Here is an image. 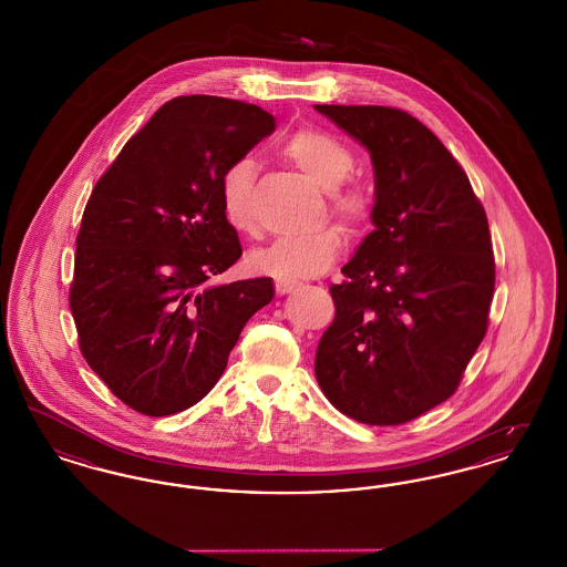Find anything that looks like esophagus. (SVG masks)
<instances>
[{
  "label": "esophagus",
  "instance_id": "obj_1",
  "mask_svg": "<svg viewBox=\"0 0 567 567\" xmlns=\"http://www.w3.org/2000/svg\"><path fill=\"white\" fill-rule=\"evenodd\" d=\"M297 282L296 280H276L274 282V289H276V293L278 296H285V293H291L293 289H296Z\"/></svg>",
  "mask_w": 567,
  "mask_h": 567
}]
</instances>
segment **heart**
<instances>
[{"label":"heart","instance_id":"1","mask_svg":"<svg viewBox=\"0 0 567 567\" xmlns=\"http://www.w3.org/2000/svg\"><path fill=\"white\" fill-rule=\"evenodd\" d=\"M280 159L308 178L319 189L329 190V210L347 227L359 229L372 216V197L359 183L347 181L354 169L351 148L336 135L306 127L291 135L278 151ZM252 163L248 159L227 165L220 176V206L225 220L243 236H257V218L250 204ZM347 236L340 227L329 225L306 238L278 240L255 250L248 261L252 270L280 280L319 276L340 257Z\"/></svg>","mask_w":567,"mask_h":567}]
</instances>
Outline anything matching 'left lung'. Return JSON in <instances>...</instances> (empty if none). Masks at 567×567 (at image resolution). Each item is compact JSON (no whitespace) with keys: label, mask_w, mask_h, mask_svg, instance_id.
<instances>
[{"label":"left lung","mask_w":567,"mask_h":567,"mask_svg":"<svg viewBox=\"0 0 567 567\" xmlns=\"http://www.w3.org/2000/svg\"><path fill=\"white\" fill-rule=\"evenodd\" d=\"M359 140L377 174V229L331 285L317 349L324 398L365 425H404L446 402L481 347L495 291L485 208L449 148L389 106H315Z\"/></svg>","instance_id":"left-lung-1"}]
</instances>
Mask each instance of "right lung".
<instances>
[{
	"instance_id": "right-lung-1",
	"label": "right lung",
	"mask_w": 567,
	"mask_h": 567,
	"mask_svg": "<svg viewBox=\"0 0 567 567\" xmlns=\"http://www.w3.org/2000/svg\"><path fill=\"white\" fill-rule=\"evenodd\" d=\"M276 118L215 95L174 97L97 181L76 236L70 310L89 368L135 412L204 400L271 278L213 285L243 255L220 176Z\"/></svg>"
}]
</instances>
